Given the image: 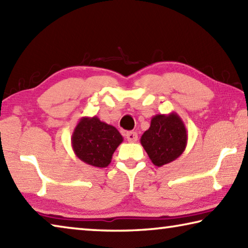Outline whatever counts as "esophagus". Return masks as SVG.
Returning <instances> with one entry per match:
<instances>
[{
    "label": "esophagus",
    "instance_id": "esophagus-1",
    "mask_svg": "<svg viewBox=\"0 0 248 248\" xmlns=\"http://www.w3.org/2000/svg\"><path fill=\"white\" fill-rule=\"evenodd\" d=\"M125 138H127L129 142H136V141L138 140V135H137V132L129 131L125 133Z\"/></svg>",
    "mask_w": 248,
    "mask_h": 248
}]
</instances>
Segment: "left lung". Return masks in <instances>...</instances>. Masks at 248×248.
Returning a JSON list of instances; mask_svg holds the SVG:
<instances>
[{
    "instance_id": "1",
    "label": "left lung",
    "mask_w": 248,
    "mask_h": 248,
    "mask_svg": "<svg viewBox=\"0 0 248 248\" xmlns=\"http://www.w3.org/2000/svg\"><path fill=\"white\" fill-rule=\"evenodd\" d=\"M140 142L152 163L162 167L178 159L186 150V128L178 113L155 115L150 128L141 136Z\"/></svg>"
}]
</instances>
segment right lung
Returning a JSON list of instances; mask_svg holds the SVG:
<instances>
[{
	"mask_svg": "<svg viewBox=\"0 0 248 248\" xmlns=\"http://www.w3.org/2000/svg\"><path fill=\"white\" fill-rule=\"evenodd\" d=\"M124 138L120 132L98 117H82L74 129L72 147L82 162L95 168H106Z\"/></svg>",
	"mask_w": 248,
	"mask_h": 248,
	"instance_id": "right-lung-1",
	"label": "right lung"
}]
</instances>
